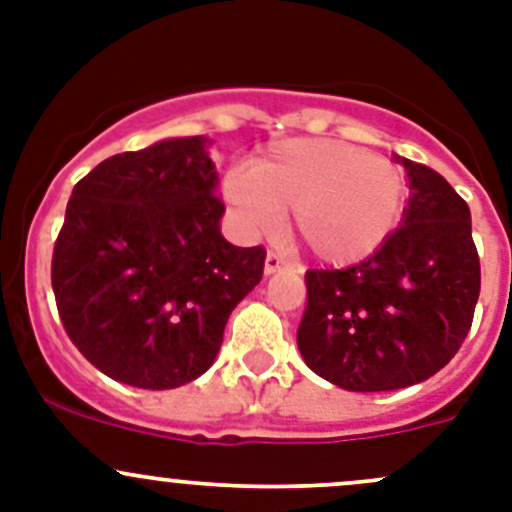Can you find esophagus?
<instances>
[{"mask_svg":"<svg viewBox=\"0 0 512 512\" xmlns=\"http://www.w3.org/2000/svg\"><path fill=\"white\" fill-rule=\"evenodd\" d=\"M282 267H285V260H282L277 252H267L265 257V275H275V272H280Z\"/></svg>","mask_w":512,"mask_h":512,"instance_id":"34e87169","label":"esophagus"}]
</instances>
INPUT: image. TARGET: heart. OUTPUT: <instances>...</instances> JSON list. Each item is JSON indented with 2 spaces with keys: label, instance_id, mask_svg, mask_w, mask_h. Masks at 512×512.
Wrapping results in <instances>:
<instances>
[{
  "label": "heart",
  "instance_id": "b5f03b06",
  "mask_svg": "<svg viewBox=\"0 0 512 512\" xmlns=\"http://www.w3.org/2000/svg\"><path fill=\"white\" fill-rule=\"evenodd\" d=\"M232 218L250 235L292 210V232L314 260L349 265L374 255L404 213L406 183L391 160L332 138H289L223 178Z\"/></svg>",
  "mask_w": 512,
  "mask_h": 512
}]
</instances>
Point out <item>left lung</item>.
I'll return each mask as SVG.
<instances>
[{"label":"left lung","mask_w":512,"mask_h":512,"mask_svg":"<svg viewBox=\"0 0 512 512\" xmlns=\"http://www.w3.org/2000/svg\"><path fill=\"white\" fill-rule=\"evenodd\" d=\"M401 227L359 265L309 270L297 347L309 369L347 391L426 381L461 349L480 294L471 210L441 173L409 158Z\"/></svg>","instance_id":"1"}]
</instances>
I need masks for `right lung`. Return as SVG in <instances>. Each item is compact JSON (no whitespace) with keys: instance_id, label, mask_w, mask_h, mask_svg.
<instances>
[{"instance_id":"right-lung-1","label":"right lung","mask_w":512,"mask_h":512,"mask_svg":"<svg viewBox=\"0 0 512 512\" xmlns=\"http://www.w3.org/2000/svg\"><path fill=\"white\" fill-rule=\"evenodd\" d=\"M210 138H165L98 163L71 190L51 260L66 334L111 379L175 389L213 366L265 250L235 247Z\"/></svg>"}]
</instances>
